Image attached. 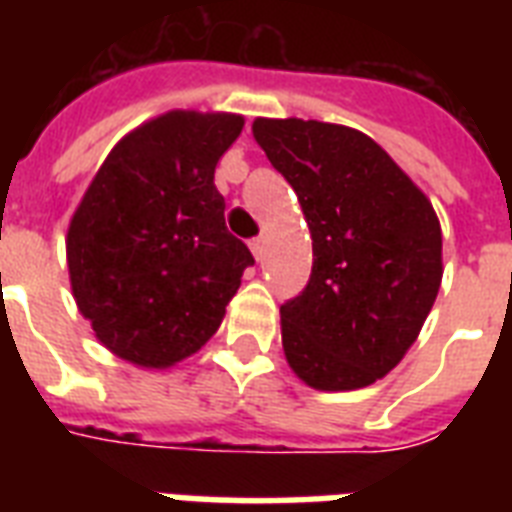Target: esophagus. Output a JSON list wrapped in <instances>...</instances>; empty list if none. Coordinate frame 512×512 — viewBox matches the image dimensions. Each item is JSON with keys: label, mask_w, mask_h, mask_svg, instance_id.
<instances>
[{"label": "esophagus", "mask_w": 512, "mask_h": 512, "mask_svg": "<svg viewBox=\"0 0 512 512\" xmlns=\"http://www.w3.org/2000/svg\"><path fill=\"white\" fill-rule=\"evenodd\" d=\"M249 249H252V255L260 260V257H263V236H255V239L249 241Z\"/></svg>", "instance_id": "esophagus-1"}]
</instances>
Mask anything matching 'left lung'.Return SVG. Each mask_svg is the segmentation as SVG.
Returning a JSON list of instances; mask_svg holds the SVG:
<instances>
[{
  "label": "left lung",
  "instance_id": "obj_1",
  "mask_svg": "<svg viewBox=\"0 0 512 512\" xmlns=\"http://www.w3.org/2000/svg\"><path fill=\"white\" fill-rule=\"evenodd\" d=\"M252 135L295 188L313 239L311 279L281 305L284 356L316 390L366 388L404 358L436 303L433 204L364 132L255 119Z\"/></svg>",
  "mask_w": 512,
  "mask_h": 512
}]
</instances>
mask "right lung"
Masks as SVG:
<instances>
[{"label":"right lung","instance_id":"1","mask_svg":"<svg viewBox=\"0 0 512 512\" xmlns=\"http://www.w3.org/2000/svg\"><path fill=\"white\" fill-rule=\"evenodd\" d=\"M241 127L236 114L156 116L116 143L71 217L76 305L130 364L167 369L196 353L255 265L225 228L215 188L217 162Z\"/></svg>","mask_w":512,"mask_h":512}]
</instances>
